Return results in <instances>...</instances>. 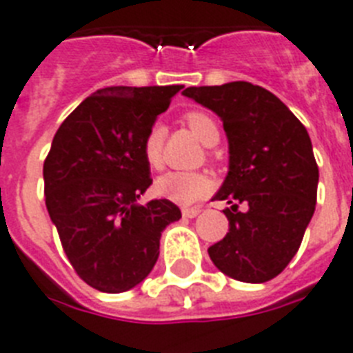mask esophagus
<instances>
[{
	"instance_id": "1",
	"label": "esophagus",
	"mask_w": 353,
	"mask_h": 353,
	"mask_svg": "<svg viewBox=\"0 0 353 353\" xmlns=\"http://www.w3.org/2000/svg\"><path fill=\"white\" fill-rule=\"evenodd\" d=\"M200 208H184L182 210V215L185 216V219H194L196 215H200Z\"/></svg>"
}]
</instances>
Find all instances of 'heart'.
Masks as SVG:
<instances>
[{
	"label": "heart",
	"instance_id": "1",
	"mask_svg": "<svg viewBox=\"0 0 353 353\" xmlns=\"http://www.w3.org/2000/svg\"><path fill=\"white\" fill-rule=\"evenodd\" d=\"M185 123L200 142L213 148L221 140V129L216 122L202 111H191L185 114ZM163 138L165 129L162 123H153L143 137L142 153L151 169H160L163 165ZM213 190V180L210 174L200 171H169L154 182V191L159 196L171 200L174 204L190 205L204 199Z\"/></svg>",
	"mask_w": 353,
	"mask_h": 353
}]
</instances>
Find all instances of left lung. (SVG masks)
<instances>
[{"label":"left lung","instance_id":"8db88e82","mask_svg":"<svg viewBox=\"0 0 353 353\" xmlns=\"http://www.w3.org/2000/svg\"><path fill=\"white\" fill-rule=\"evenodd\" d=\"M184 97L221 117L230 168L216 200L230 231L208 250L224 275L266 283L288 266L315 211L319 168L308 131L266 89L250 81L188 87ZM247 210L238 211V204Z\"/></svg>","mask_w":353,"mask_h":353}]
</instances>
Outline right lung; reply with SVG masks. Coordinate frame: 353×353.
Masks as SVG:
<instances>
[{
	"mask_svg": "<svg viewBox=\"0 0 353 353\" xmlns=\"http://www.w3.org/2000/svg\"><path fill=\"white\" fill-rule=\"evenodd\" d=\"M182 85L105 87L87 97L56 131L43 163L45 204L63 252L89 286L134 288L157 264L171 200L138 199L151 185L142 143Z\"/></svg>",
	"mask_w": 353,
	"mask_h": 353,
	"instance_id": "add662e5",
	"label": "right lung"
}]
</instances>
